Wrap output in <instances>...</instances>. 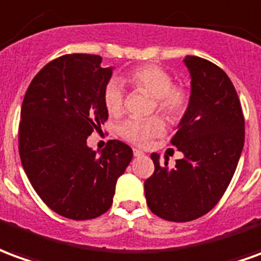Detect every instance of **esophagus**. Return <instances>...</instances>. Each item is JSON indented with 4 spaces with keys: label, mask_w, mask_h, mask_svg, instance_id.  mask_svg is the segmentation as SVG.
Listing matches in <instances>:
<instances>
[{
    "label": "esophagus",
    "mask_w": 261,
    "mask_h": 261,
    "mask_svg": "<svg viewBox=\"0 0 261 261\" xmlns=\"http://www.w3.org/2000/svg\"><path fill=\"white\" fill-rule=\"evenodd\" d=\"M145 153L142 150H138V149H134V156L135 157H140V156H143Z\"/></svg>",
    "instance_id": "esophagus-1"
}]
</instances>
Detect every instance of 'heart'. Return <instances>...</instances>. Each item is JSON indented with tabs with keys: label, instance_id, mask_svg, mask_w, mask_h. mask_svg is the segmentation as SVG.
I'll return each instance as SVG.
<instances>
[{
	"label": "heart",
	"instance_id": "b5f03b06",
	"mask_svg": "<svg viewBox=\"0 0 261 261\" xmlns=\"http://www.w3.org/2000/svg\"><path fill=\"white\" fill-rule=\"evenodd\" d=\"M130 86L149 94L154 99L159 112L175 121L184 115L190 104V94L182 87H175L174 80L164 68L146 64L134 68L126 77ZM105 110L112 116L121 115L123 111V88L118 79H111L104 87ZM164 132V123L160 118L126 119L118 126L122 139L136 146H147L153 138Z\"/></svg>",
	"mask_w": 261,
	"mask_h": 261
}]
</instances>
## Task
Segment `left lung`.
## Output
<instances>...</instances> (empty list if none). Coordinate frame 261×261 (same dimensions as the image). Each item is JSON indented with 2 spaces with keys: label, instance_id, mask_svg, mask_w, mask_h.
I'll use <instances>...</instances> for the list:
<instances>
[{
  "label": "left lung",
  "instance_id": "left-lung-1",
  "mask_svg": "<svg viewBox=\"0 0 261 261\" xmlns=\"http://www.w3.org/2000/svg\"><path fill=\"white\" fill-rule=\"evenodd\" d=\"M191 95L171 143L184 154L169 169L151 154L154 173L145 181L147 206L173 222L208 214L222 198L245 143V118L238 92L222 68L197 56L184 59Z\"/></svg>",
  "mask_w": 261,
  "mask_h": 261
}]
</instances>
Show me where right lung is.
Returning <instances> with one entry per match:
<instances>
[{
	"label": "right lung",
	"mask_w": 261,
	"mask_h": 261,
	"mask_svg": "<svg viewBox=\"0 0 261 261\" xmlns=\"http://www.w3.org/2000/svg\"><path fill=\"white\" fill-rule=\"evenodd\" d=\"M97 55H64L33 77L23 97L19 156L35 191L59 215L86 221L110 210L134 151L110 140L101 153L87 138L108 119L104 87L112 67Z\"/></svg>",
	"instance_id": "1"
}]
</instances>
